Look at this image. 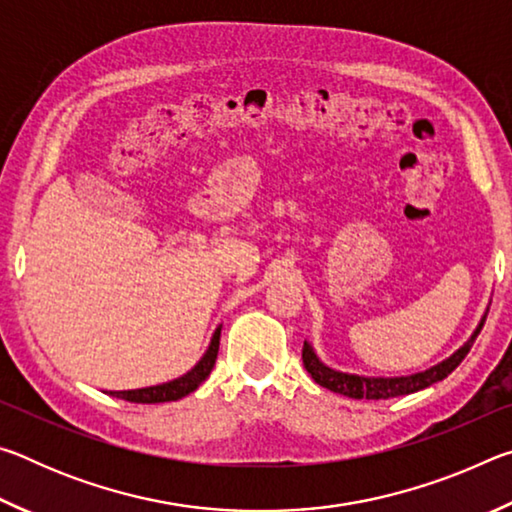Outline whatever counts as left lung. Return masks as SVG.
<instances>
[{"instance_id":"8db88e82","label":"left lung","mask_w":512,"mask_h":512,"mask_svg":"<svg viewBox=\"0 0 512 512\" xmlns=\"http://www.w3.org/2000/svg\"><path fill=\"white\" fill-rule=\"evenodd\" d=\"M483 323H485V316L479 323V327H476V332L472 334V339L467 341L461 350L454 352L452 357L445 359L443 363H438V366H433L424 372H415V375H409V377H359V375H348V372L332 370L327 368L325 363H320L314 348H311L307 341L302 345V363H305L311 379L323 388H327V391L341 393L345 397H352V400H363V397H366V400H391V397L422 391V388L436 384V381H443L449 372H454L458 368V363H461L467 357V352H470L472 343L476 341V336H479V332L483 329Z\"/></svg>"}]
</instances>
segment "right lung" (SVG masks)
<instances>
[{
	"mask_svg": "<svg viewBox=\"0 0 512 512\" xmlns=\"http://www.w3.org/2000/svg\"><path fill=\"white\" fill-rule=\"evenodd\" d=\"M219 339H221V327L214 332L210 348H207V352L203 354V359L198 361L187 375L167 381V384H160V386L135 388V391H110V395L126 402H135V404H158V402H176L180 397L194 393L214 368L216 354H219Z\"/></svg>",
	"mask_w": 512,
	"mask_h": 512,
	"instance_id": "obj_1",
	"label": "right lung"
}]
</instances>
